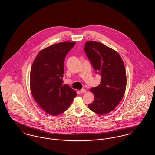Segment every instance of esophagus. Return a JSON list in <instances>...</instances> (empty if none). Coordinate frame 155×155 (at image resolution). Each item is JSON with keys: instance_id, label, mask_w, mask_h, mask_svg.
Masks as SVG:
<instances>
[{"instance_id": "1", "label": "esophagus", "mask_w": 155, "mask_h": 155, "mask_svg": "<svg viewBox=\"0 0 155 155\" xmlns=\"http://www.w3.org/2000/svg\"><path fill=\"white\" fill-rule=\"evenodd\" d=\"M85 92H86V90L85 89H82L80 90V93L81 94H84Z\"/></svg>"}]
</instances>
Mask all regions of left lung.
<instances>
[{
    "label": "left lung",
    "mask_w": 155,
    "mask_h": 155,
    "mask_svg": "<svg viewBox=\"0 0 155 155\" xmlns=\"http://www.w3.org/2000/svg\"><path fill=\"white\" fill-rule=\"evenodd\" d=\"M84 51L96 73L101 76V84L91 88L94 102L89 108L98 114H107L123 99L127 83L123 61L118 53L98 42L88 41Z\"/></svg>",
    "instance_id": "8db88e82"
}]
</instances>
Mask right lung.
Segmentation results:
<instances>
[{
  "label": "right lung",
  "instance_id": "right-lung-1",
  "mask_svg": "<svg viewBox=\"0 0 155 155\" xmlns=\"http://www.w3.org/2000/svg\"><path fill=\"white\" fill-rule=\"evenodd\" d=\"M75 42H60L38 53L31 69L30 88L34 100L46 113L56 116L65 111L77 93L63 85L64 62Z\"/></svg>",
  "mask_w": 155,
  "mask_h": 155
}]
</instances>
